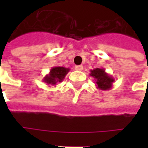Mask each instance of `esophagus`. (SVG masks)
<instances>
[{
    "label": "esophagus",
    "mask_w": 148,
    "mask_h": 148,
    "mask_svg": "<svg viewBox=\"0 0 148 148\" xmlns=\"http://www.w3.org/2000/svg\"><path fill=\"white\" fill-rule=\"evenodd\" d=\"M75 70L77 71H82L83 70V66L82 65H78V66H75Z\"/></svg>",
    "instance_id": "obj_1"
}]
</instances>
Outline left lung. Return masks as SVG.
Returning <instances> with one entry per match:
<instances>
[{
  "instance_id": "obj_1",
  "label": "left lung",
  "mask_w": 148,
  "mask_h": 148,
  "mask_svg": "<svg viewBox=\"0 0 148 148\" xmlns=\"http://www.w3.org/2000/svg\"><path fill=\"white\" fill-rule=\"evenodd\" d=\"M90 75L94 78L97 88L101 90H109L112 87L115 79L111 75L107 74L102 68H95L90 71Z\"/></svg>"
}]
</instances>
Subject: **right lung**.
<instances>
[{"mask_svg":"<svg viewBox=\"0 0 148 148\" xmlns=\"http://www.w3.org/2000/svg\"><path fill=\"white\" fill-rule=\"evenodd\" d=\"M70 71V68L63 66H54L51 69L48 74L42 78V82L48 86H56L58 82L64 80L66 75Z\"/></svg>","mask_w":148,"mask_h":148,"instance_id":"1","label":"right lung"}]
</instances>
